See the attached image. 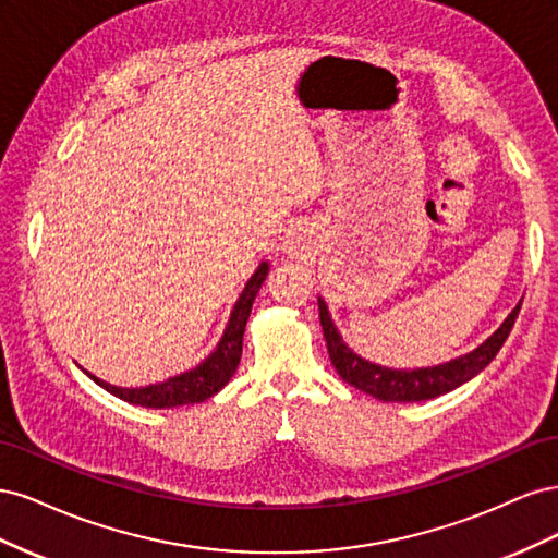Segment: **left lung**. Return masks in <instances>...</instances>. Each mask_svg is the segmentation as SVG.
Masks as SVG:
<instances>
[{
  "mask_svg": "<svg viewBox=\"0 0 558 558\" xmlns=\"http://www.w3.org/2000/svg\"><path fill=\"white\" fill-rule=\"evenodd\" d=\"M521 300L519 305L508 314V318L502 320L500 328L492 337H486L477 349H472L470 353H463V356L451 359L440 365L414 367V369L384 367L361 359L359 353H353V349L344 344L340 330H337L335 320L330 318L328 305L320 298H318V316H320V328H324L330 361L337 369V375H340L347 384L356 386L359 391L384 402H421V400L437 398L453 391L456 386H461L475 375H480L482 369L496 359V353L500 351L505 340H508V335L519 316Z\"/></svg>",
  "mask_w": 558,
  "mask_h": 558,
  "instance_id": "8db88e82",
  "label": "left lung"
}]
</instances>
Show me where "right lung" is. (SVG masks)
I'll return each mask as SVG.
<instances>
[{"mask_svg":"<svg viewBox=\"0 0 558 558\" xmlns=\"http://www.w3.org/2000/svg\"><path fill=\"white\" fill-rule=\"evenodd\" d=\"M269 272V263H260L256 272L251 275L246 281L244 291L240 293L238 302L230 312L228 326L218 340L216 349L209 353V356L197 363L195 367L185 369L181 375H174L170 379H165L160 384H148L140 388H123V386H113L107 384L99 377L90 375L86 369V375L109 391L111 396L121 398L130 404H140V408H154V410H170L179 408V404H193V402H205L207 398L216 396L221 388L230 381L234 375V369L240 365L242 359V340H244V328L251 314V305L256 300L260 286Z\"/></svg>","mask_w":558,"mask_h":558,"instance_id":"add662e5","label":"right lung"}]
</instances>
